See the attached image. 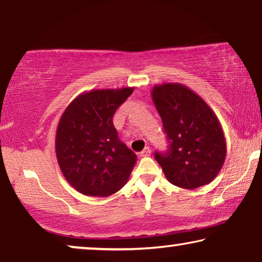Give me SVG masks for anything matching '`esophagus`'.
<instances>
[{
	"label": "esophagus",
	"mask_w": 262,
	"mask_h": 262,
	"mask_svg": "<svg viewBox=\"0 0 262 262\" xmlns=\"http://www.w3.org/2000/svg\"><path fill=\"white\" fill-rule=\"evenodd\" d=\"M149 156H150V149H149V147H146V148L143 149L141 153H140V157H149Z\"/></svg>",
	"instance_id": "obj_1"
}]
</instances>
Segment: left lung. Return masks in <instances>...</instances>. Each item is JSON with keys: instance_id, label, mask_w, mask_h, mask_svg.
I'll return each instance as SVG.
<instances>
[{"instance_id": "left-lung-1", "label": "left lung", "mask_w": 262, "mask_h": 262, "mask_svg": "<svg viewBox=\"0 0 262 262\" xmlns=\"http://www.w3.org/2000/svg\"><path fill=\"white\" fill-rule=\"evenodd\" d=\"M152 99L163 121L168 149L154 158L173 185L197 189L211 183L226 159L220 121L197 94L179 83L156 85Z\"/></svg>"}]
</instances>
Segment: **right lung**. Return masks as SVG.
Listing matches in <instances>:
<instances>
[{
  "label": "right lung",
  "instance_id": "1",
  "mask_svg": "<svg viewBox=\"0 0 262 262\" xmlns=\"http://www.w3.org/2000/svg\"><path fill=\"white\" fill-rule=\"evenodd\" d=\"M134 88L93 90L70 103L56 134L57 160L70 185L85 196L106 197L122 189L136 163L117 136V108Z\"/></svg>",
  "mask_w": 262,
  "mask_h": 262
}]
</instances>
